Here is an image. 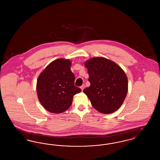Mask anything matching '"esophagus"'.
Listing matches in <instances>:
<instances>
[{"label": "esophagus", "mask_w": 160, "mask_h": 160, "mask_svg": "<svg viewBox=\"0 0 160 160\" xmlns=\"http://www.w3.org/2000/svg\"><path fill=\"white\" fill-rule=\"evenodd\" d=\"M84 87H85V86H84V84H83L82 86H81V87H80V88H81V89L82 90V91H83L84 89Z\"/></svg>", "instance_id": "1"}]
</instances>
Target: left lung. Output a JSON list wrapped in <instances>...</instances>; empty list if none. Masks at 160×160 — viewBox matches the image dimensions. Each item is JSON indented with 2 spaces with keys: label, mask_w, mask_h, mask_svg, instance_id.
I'll use <instances>...</instances> for the list:
<instances>
[{
  "label": "left lung",
  "mask_w": 160,
  "mask_h": 160,
  "mask_svg": "<svg viewBox=\"0 0 160 160\" xmlns=\"http://www.w3.org/2000/svg\"><path fill=\"white\" fill-rule=\"evenodd\" d=\"M91 86L84 93L101 113L109 114L121 106L128 92V79L122 69L113 61L93 58L85 62Z\"/></svg>",
  "instance_id": "1"
}]
</instances>
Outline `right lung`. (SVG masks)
<instances>
[{
	"mask_svg": "<svg viewBox=\"0 0 160 160\" xmlns=\"http://www.w3.org/2000/svg\"><path fill=\"white\" fill-rule=\"evenodd\" d=\"M68 59H58L50 63L38 77V99L47 111L61 113L72 104L74 95L82 89L74 85L75 76Z\"/></svg>",
	"mask_w": 160,
	"mask_h": 160,
	"instance_id": "obj_1",
	"label": "right lung"
}]
</instances>
